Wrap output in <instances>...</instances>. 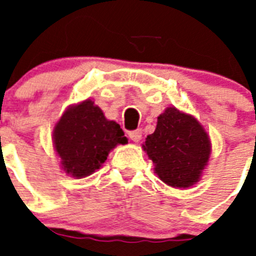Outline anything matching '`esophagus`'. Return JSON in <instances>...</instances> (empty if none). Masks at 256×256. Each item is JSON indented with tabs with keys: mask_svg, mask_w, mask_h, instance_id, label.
Returning a JSON list of instances; mask_svg holds the SVG:
<instances>
[{
	"mask_svg": "<svg viewBox=\"0 0 256 256\" xmlns=\"http://www.w3.org/2000/svg\"><path fill=\"white\" fill-rule=\"evenodd\" d=\"M128 138H130L132 142H140V138H142V130H140V128H136V130L128 132Z\"/></svg>",
	"mask_w": 256,
	"mask_h": 256,
	"instance_id": "34e87169",
	"label": "esophagus"
}]
</instances>
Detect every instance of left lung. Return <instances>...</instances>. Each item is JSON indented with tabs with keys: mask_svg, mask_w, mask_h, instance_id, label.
I'll return each instance as SVG.
<instances>
[{
	"mask_svg": "<svg viewBox=\"0 0 256 256\" xmlns=\"http://www.w3.org/2000/svg\"><path fill=\"white\" fill-rule=\"evenodd\" d=\"M144 152L156 172L172 187L192 186L210 156V140L194 116L168 108L158 116L156 132L148 136Z\"/></svg>",
	"mask_w": 256,
	"mask_h": 256,
	"instance_id": "8db88e82",
	"label": "left lung"
}]
</instances>
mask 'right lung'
<instances>
[{
  "mask_svg": "<svg viewBox=\"0 0 256 256\" xmlns=\"http://www.w3.org/2000/svg\"><path fill=\"white\" fill-rule=\"evenodd\" d=\"M53 136L64 170L77 178L94 172L108 160L112 148L128 142L120 124L106 120L102 110L88 100L64 112Z\"/></svg>",
  "mask_w": 256,
  "mask_h": 256,
  "instance_id": "obj_1",
  "label": "right lung"
}]
</instances>
